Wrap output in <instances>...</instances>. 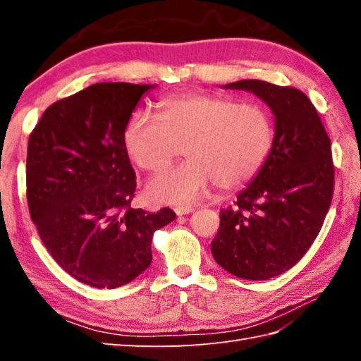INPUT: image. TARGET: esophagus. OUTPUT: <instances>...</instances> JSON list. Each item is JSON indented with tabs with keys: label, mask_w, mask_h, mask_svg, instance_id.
<instances>
[{
	"label": "esophagus",
	"mask_w": 361,
	"mask_h": 361,
	"mask_svg": "<svg viewBox=\"0 0 361 361\" xmlns=\"http://www.w3.org/2000/svg\"><path fill=\"white\" fill-rule=\"evenodd\" d=\"M192 211H194L192 206H176V208H175L176 216H185V214H189Z\"/></svg>",
	"instance_id": "obj_1"
}]
</instances>
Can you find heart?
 Masks as SVG:
<instances>
[{
	"mask_svg": "<svg viewBox=\"0 0 361 361\" xmlns=\"http://www.w3.org/2000/svg\"><path fill=\"white\" fill-rule=\"evenodd\" d=\"M158 118L136 111L122 130V145L135 166L159 172L185 147L186 163L157 175L147 195L157 203H189L214 183L234 190L262 171L276 142L271 111L219 93L161 97Z\"/></svg>",
	"mask_w": 361,
	"mask_h": 361,
	"instance_id": "obj_1",
	"label": "heart"
}]
</instances>
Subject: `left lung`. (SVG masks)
Returning a JSON list of instances; mask_svg holds the SVG:
<instances>
[{
  "label": "left lung",
  "mask_w": 361,
  "mask_h": 361,
  "mask_svg": "<svg viewBox=\"0 0 361 361\" xmlns=\"http://www.w3.org/2000/svg\"><path fill=\"white\" fill-rule=\"evenodd\" d=\"M226 88L251 91L267 102L276 118V142L251 185L220 209L211 251L228 273L264 281L290 270L319 234L335 186L332 144L301 90L264 80Z\"/></svg>",
  "instance_id": "8db88e82"
}]
</instances>
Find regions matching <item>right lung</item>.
<instances>
[{
    "instance_id": "obj_1",
    "label": "right lung",
    "mask_w": 361,
    "mask_h": 361,
    "mask_svg": "<svg viewBox=\"0 0 361 361\" xmlns=\"http://www.w3.org/2000/svg\"><path fill=\"white\" fill-rule=\"evenodd\" d=\"M152 85L94 83L44 110L27 141L30 219L56 262L97 288L133 281L152 262V237L171 208L133 209L136 175L122 130Z\"/></svg>"
}]
</instances>
